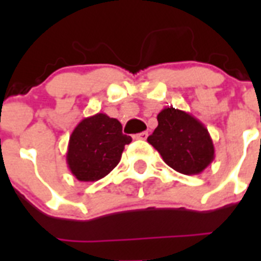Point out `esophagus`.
I'll list each match as a JSON object with an SVG mask.
<instances>
[{"label":"esophagus","instance_id":"obj_1","mask_svg":"<svg viewBox=\"0 0 261 261\" xmlns=\"http://www.w3.org/2000/svg\"><path fill=\"white\" fill-rule=\"evenodd\" d=\"M149 137V134H147V131H142V133H139V134L134 135L135 139H141V141H145V139Z\"/></svg>","mask_w":261,"mask_h":261}]
</instances>
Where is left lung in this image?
<instances>
[{"label":"left lung","instance_id":"1","mask_svg":"<svg viewBox=\"0 0 261 261\" xmlns=\"http://www.w3.org/2000/svg\"><path fill=\"white\" fill-rule=\"evenodd\" d=\"M159 126L147 142L159 151L167 165L182 174H199L215 157L214 143L202 122L173 107L157 115Z\"/></svg>","mask_w":261,"mask_h":261}]
</instances>
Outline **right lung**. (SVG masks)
<instances>
[{"label": "right lung", "mask_w": 261, "mask_h": 261, "mask_svg": "<svg viewBox=\"0 0 261 261\" xmlns=\"http://www.w3.org/2000/svg\"><path fill=\"white\" fill-rule=\"evenodd\" d=\"M130 142L118 119L98 112L81 120L71 133L67 167L80 181H97L118 165L124 145Z\"/></svg>", "instance_id": "right-lung-1"}]
</instances>
